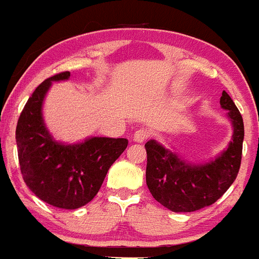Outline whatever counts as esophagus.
<instances>
[{"instance_id":"34e87169","label":"esophagus","mask_w":259,"mask_h":259,"mask_svg":"<svg viewBox=\"0 0 259 259\" xmlns=\"http://www.w3.org/2000/svg\"><path fill=\"white\" fill-rule=\"evenodd\" d=\"M147 138H149V132L147 129H144V127L138 129L137 132L134 133V135H133V139H134L135 142H139V143L146 141Z\"/></svg>"}]
</instances>
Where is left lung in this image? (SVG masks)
<instances>
[{
    "label": "left lung",
    "instance_id": "8db88e82",
    "mask_svg": "<svg viewBox=\"0 0 259 259\" xmlns=\"http://www.w3.org/2000/svg\"><path fill=\"white\" fill-rule=\"evenodd\" d=\"M220 105L228 110L234 133L229 147L203 165L185 162L156 141L146 143V181L154 199L172 212H193L213 204L230 188L240 168L244 124L231 97L222 92Z\"/></svg>",
    "mask_w": 259,
    "mask_h": 259
}]
</instances>
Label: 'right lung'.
<instances>
[{
	"label": "right lung",
	"mask_w": 259,
	"mask_h": 259,
	"mask_svg": "<svg viewBox=\"0 0 259 259\" xmlns=\"http://www.w3.org/2000/svg\"><path fill=\"white\" fill-rule=\"evenodd\" d=\"M69 78V71L60 72L35 88L18 120L16 144L26 187L51 206L76 209L96 197L127 139L93 137L76 144L53 139L43 121V100L52 81Z\"/></svg>",
	"instance_id": "1"
}]
</instances>
